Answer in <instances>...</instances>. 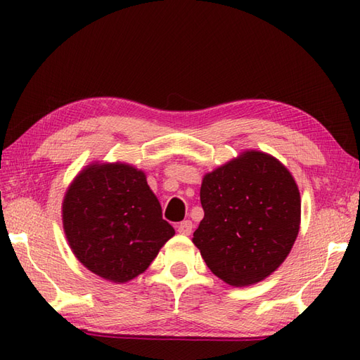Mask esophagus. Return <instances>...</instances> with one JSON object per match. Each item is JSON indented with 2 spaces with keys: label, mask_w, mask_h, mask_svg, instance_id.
<instances>
[{
  "label": "esophagus",
  "mask_w": 360,
  "mask_h": 360,
  "mask_svg": "<svg viewBox=\"0 0 360 360\" xmlns=\"http://www.w3.org/2000/svg\"><path fill=\"white\" fill-rule=\"evenodd\" d=\"M192 231H193V224H192V221H182V223L178 226V232L181 233V235H190L192 233Z\"/></svg>",
  "instance_id": "34e87169"
}]
</instances>
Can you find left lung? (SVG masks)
Wrapping results in <instances>:
<instances>
[{
  "label": "left lung",
  "mask_w": 360,
  "mask_h": 360,
  "mask_svg": "<svg viewBox=\"0 0 360 360\" xmlns=\"http://www.w3.org/2000/svg\"><path fill=\"white\" fill-rule=\"evenodd\" d=\"M200 196L204 218L192 241L218 278L243 288L278 269L300 231L302 200L277 158L244 150L204 174Z\"/></svg>",
  "instance_id": "left-lung-1"
}]
</instances>
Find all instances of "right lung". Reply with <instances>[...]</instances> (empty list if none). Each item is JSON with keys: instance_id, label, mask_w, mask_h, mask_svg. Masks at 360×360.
I'll return each instance as SVG.
<instances>
[{"instance_id": "add662e5", "label": "right lung", "mask_w": 360, "mask_h": 360, "mask_svg": "<svg viewBox=\"0 0 360 360\" xmlns=\"http://www.w3.org/2000/svg\"><path fill=\"white\" fill-rule=\"evenodd\" d=\"M63 231L75 258L112 283H127L148 269L174 235L147 184L127 162H91L68 187Z\"/></svg>"}]
</instances>
